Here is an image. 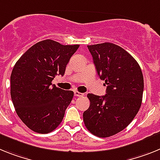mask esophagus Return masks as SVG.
<instances>
[{"label":"esophagus","mask_w":160,"mask_h":160,"mask_svg":"<svg viewBox=\"0 0 160 160\" xmlns=\"http://www.w3.org/2000/svg\"><path fill=\"white\" fill-rule=\"evenodd\" d=\"M74 95L75 97H83L84 96V93H82V92H74Z\"/></svg>","instance_id":"1"}]
</instances>
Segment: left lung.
<instances>
[{
  "label": "left lung",
  "mask_w": 160,
  "mask_h": 160,
  "mask_svg": "<svg viewBox=\"0 0 160 160\" xmlns=\"http://www.w3.org/2000/svg\"><path fill=\"white\" fill-rule=\"evenodd\" d=\"M88 48L107 88L105 96L87 95L90 105L83 119L92 134L107 138L124 130L138 113L143 93V76L138 62L116 44L104 42Z\"/></svg>",
  "instance_id": "1"
}]
</instances>
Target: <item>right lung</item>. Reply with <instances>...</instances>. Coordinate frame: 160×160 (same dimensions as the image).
Masks as SVG:
<instances>
[{
  "instance_id": "right-lung-1",
  "label": "right lung",
  "mask_w": 160,
  "mask_h": 160,
  "mask_svg": "<svg viewBox=\"0 0 160 160\" xmlns=\"http://www.w3.org/2000/svg\"><path fill=\"white\" fill-rule=\"evenodd\" d=\"M80 45L38 42L17 61L10 76V94L17 114L28 128L47 134L58 127L74 92L52 85Z\"/></svg>"
}]
</instances>
